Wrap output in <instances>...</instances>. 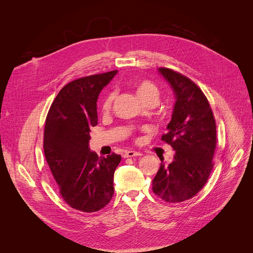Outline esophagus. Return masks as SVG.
<instances>
[{
    "label": "esophagus",
    "instance_id": "obj_1",
    "mask_svg": "<svg viewBox=\"0 0 253 253\" xmlns=\"http://www.w3.org/2000/svg\"><path fill=\"white\" fill-rule=\"evenodd\" d=\"M142 155V153H140V152H137V151H132V150H130V151H127V152H125L124 154H123V157L124 158H129V157H134V156H141Z\"/></svg>",
    "mask_w": 253,
    "mask_h": 253
}]
</instances>
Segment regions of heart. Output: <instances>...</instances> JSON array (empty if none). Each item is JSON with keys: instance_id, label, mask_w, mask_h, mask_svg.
Here are the masks:
<instances>
[{"instance_id": "heart-1", "label": "heart", "mask_w": 253, "mask_h": 253, "mask_svg": "<svg viewBox=\"0 0 253 253\" xmlns=\"http://www.w3.org/2000/svg\"><path fill=\"white\" fill-rule=\"evenodd\" d=\"M136 93L140 100L145 103H155L157 104L160 98V90L159 88L152 82L148 80H139L135 85ZM115 99V92H110L107 94L103 103H102V110L108 111L111 108L113 101Z\"/></svg>"}]
</instances>
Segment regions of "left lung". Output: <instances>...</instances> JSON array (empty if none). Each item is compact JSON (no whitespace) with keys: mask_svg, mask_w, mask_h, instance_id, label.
Returning a JSON list of instances; mask_svg holds the SVG:
<instances>
[{"mask_svg":"<svg viewBox=\"0 0 253 253\" xmlns=\"http://www.w3.org/2000/svg\"><path fill=\"white\" fill-rule=\"evenodd\" d=\"M159 72L176 95L168 132L161 140L176 153L168 165L160 159L152 190L164 201L176 203L194 197L206 184L214 166L216 123L206 96L191 79L165 67Z\"/></svg>","mask_w":253,"mask_h":253,"instance_id":"1","label":"left lung"}]
</instances>
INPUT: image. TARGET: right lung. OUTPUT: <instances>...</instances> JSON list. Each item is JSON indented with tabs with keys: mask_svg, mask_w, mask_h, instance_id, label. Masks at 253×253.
Returning <instances> with one entry per match:
<instances>
[{
	"mask_svg": "<svg viewBox=\"0 0 253 253\" xmlns=\"http://www.w3.org/2000/svg\"><path fill=\"white\" fill-rule=\"evenodd\" d=\"M117 70L65 85L46 117L44 154L63 200L82 212H96L114 194L113 179L121 156L99 157L89 150L90 129L98 124V95Z\"/></svg>",
	"mask_w": 253,
	"mask_h": 253,
	"instance_id": "obj_1",
	"label": "right lung"
}]
</instances>
